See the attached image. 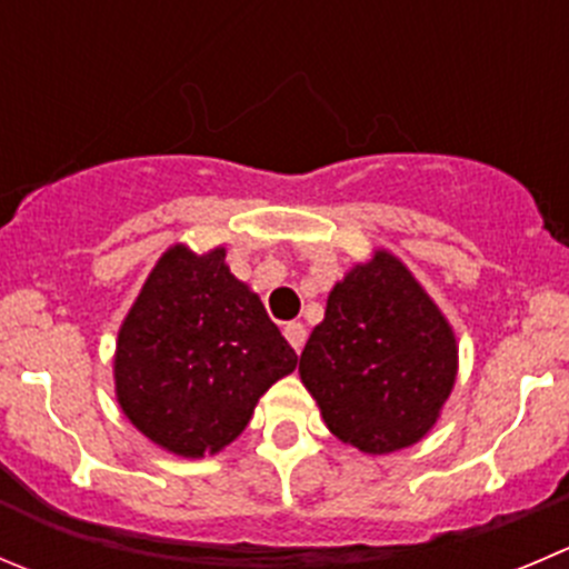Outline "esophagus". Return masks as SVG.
Instances as JSON below:
<instances>
[{
    "label": "esophagus",
    "mask_w": 569,
    "mask_h": 569,
    "mask_svg": "<svg viewBox=\"0 0 569 569\" xmlns=\"http://www.w3.org/2000/svg\"><path fill=\"white\" fill-rule=\"evenodd\" d=\"M283 336L289 339V345L295 347L297 352H300L302 345H306V339H308V330H306V325H302V322H289L283 328Z\"/></svg>",
    "instance_id": "obj_1"
}]
</instances>
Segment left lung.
I'll list each match as a JSON object with an SVG mask.
<instances>
[{"label":"left lung","instance_id":"obj_1","mask_svg":"<svg viewBox=\"0 0 569 569\" xmlns=\"http://www.w3.org/2000/svg\"><path fill=\"white\" fill-rule=\"evenodd\" d=\"M459 369L453 328L400 258L378 250L328 295L300 378L333 437L383 456L437 425Z\"/></svg>","mask_w":569,"mask_h":569}]
</instances>
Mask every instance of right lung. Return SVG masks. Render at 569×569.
<instances>
[{"instance_id":"right-lung-1","label":"right lung","mask_w":569,"mask_h":569,"mask_svg":"<svg viewBox=\"0 0 569 569\" xmlns=\"http://www.w3.org/2000/svg\"><path fill=\"white\" fill-rule=\"evenodd\" d=\"M295 367L297 352L230 274L224 247L197 256L174 244L119 328L116 400L158 448L202 459L233 442L263 391Z\"/></svg>"}]
</instances>
